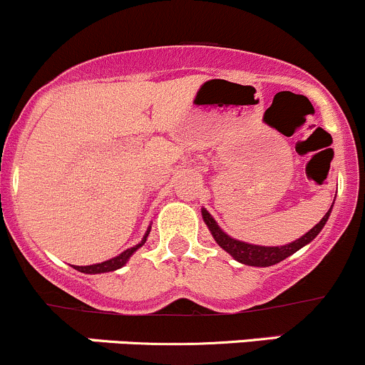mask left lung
<instances>
[{
    "instance_id": "left-lung-1",
    "label": "left lung",
    "mask_w": 365,
    "mask_h": 365,
    "mask_svg": "<svg viewBox=\"0 0 365 365\" xmlns=\"http://www.w3.org/2000/svg\"><path fill=\"white\" fill-rule=\"evenodd\" d=\"M332 206H330V210L325 213V217H323V219L319 220V222L316 224L312 230H309L307 233L302 235L298 240L292 242V244L279 245V247L254 245V244H247V242L237 240V238L230 237V235L224 233V231L220 230V226L217 224V220L210 215L208 210L201 208V215H203V220H205L206 226H208L213 240L219 244V247H222L227 254H231V256H233L238 263L249 264V267H272V264L281 263L282 259H286L288 256L295 254L298 249H302V247H305L307 244H311V242L318 237L319 231L325 227L327 220H329L330 213H332Z\"/></svg>"
}]
</instances>
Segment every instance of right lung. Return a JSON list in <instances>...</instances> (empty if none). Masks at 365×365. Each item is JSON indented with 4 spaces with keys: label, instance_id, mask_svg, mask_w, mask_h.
<instances>
[{
    "label": "right lung",
    "instance_id": "1",
    "mask_svg": "<svg viewBox=\"0 0 365 365\" xmlns=\"http://www.w3.org/2000/svg\"><path fill=\"white\" fill-rule=\"evenodd\" d=\"M150 230H152V226L146 230L145 237H143V240L139 242L138 245H134V247H130V249H127V251L118 254V256L111 257V259L102 261V263H97V264H88V267H73V268L79 272H83V274H106V272H114V270H118V268L125 267V264H127V261L130 259L132 254L138 251L139 247H143V245H145L146 238H148V235H150Z\"/></svg>",
    "mask_w": 365,
    "mask_h": 365
}]
</instances>
